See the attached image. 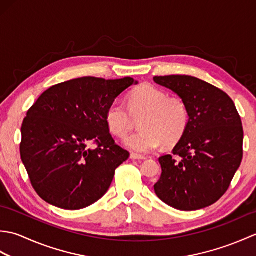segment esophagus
<instances>
[{
  "label": "esophagus",
  "mask_w": 256,
  "mask_h": 256,
  "mask_svg": "<svg viewBox=\"0 0 256 256\" xmlns=\"http://www.w3.org/2000/svg\"><path fill=\"white\" fill-rule=\"evenodd\" d=\"M131 160H146V157L145 156H142V155H138V154H135V153H132L131 154Z\"/></svg>",
  "instance_id": "esophagus-1"
}]
</instances>
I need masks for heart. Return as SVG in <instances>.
Instances as JSON below:
<instances>
[{
    "instance_id": "1",
    "label": "heart",
    "mask_w": 256,
    "mask_h": 256,
    "mask_svg": "<svg viewBox=\"0 0 256 256\" xmlns=\"http://www.w3.org/2000/svg\"><path fill=\"white\" fill-rule=\"evenodd\" d=\"M140 116V130L130 135L125 145L142 154L155 150L162 142L166 146L176 144L189 124L186 102L148 84L131 92L128 108L122 100H114L106 108V122L112 134L123 138L132 130L134 118Z\"/></svg>"
}]
</instances>
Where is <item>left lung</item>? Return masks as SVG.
<instances>
[{"label": "left lung", "mask_w": 256, "mask_h": 256, "mask_svg": "<svg viewBox=\"0 0 256 256\" xmlns=\"http://www.w3.org/2000/svg\"><path fill=\"white\" fill-rule=\"evenodd\" d=\"M186 102L189 124L172 153L160 157L155 194L172 208L199 210L216 202L240 167L243 126L224 91L192 76L154 77Z\"/></svg>", "instance_id": "obj_1"}]
</instances>
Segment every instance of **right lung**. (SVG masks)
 Returning <instances> with one entry per match:
<instances>
[{"label": "right lung", "mask_w": 256, "mask_h": 256, "mask_svg": "<svg viewBox=\"0 0 256 256\" xmlns=\"http://www.w3.org/2000/svg\"><path fill=\"white\" fill-rule=\"evenodd\" d=\"M133 84L130 77L64 81L46 90L27 111L20 158L42 200L79 210L106 194L116 170L130 157L110 134L106 112Z\"/></svg>", "instance_id": "obj_1"}]
</instances>
